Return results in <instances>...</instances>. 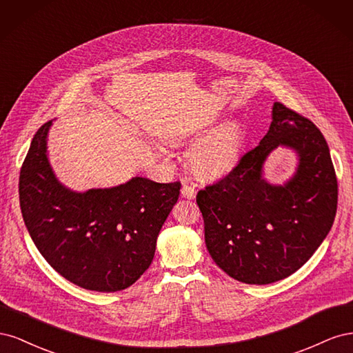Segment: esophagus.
Here are the masks:
<instances>
[{
	"instance_id": "1",
	"label": "esophagus",
	"mask_w": 353,
	"mask_h": 353,
	"mask_svg": "<svg viewBox=\"0 0 353 353\" xmlns=\"http://www.w3.org/2000/svg\"><path fill=\"white\" fill-rule=\"evenodd\" d=\"M181 196L184 199H194L196 196V188L193 185H190L188 183H183V187H181Z\"/></svg>"
}]
</instances>
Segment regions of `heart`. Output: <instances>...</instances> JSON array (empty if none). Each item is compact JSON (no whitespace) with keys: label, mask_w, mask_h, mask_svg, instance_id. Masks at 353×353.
Wrapping results in <instances>:
<instances>
[{"label":"heart","mask_w":353,"mask_h":353,"mask_svg":"<svg viewBox=\"0 0 353 353\" xmlns=\"http://www.w3.org/2000/svg\"><path fill=\"white\" fill-rule=\"evenodd\" d=\"M244 144L245 131L243 125L230 122L191 148V168L200 176H221L236 166L243 154Z\"/></svg>","instance_id":"heart-1"}]
</instances>
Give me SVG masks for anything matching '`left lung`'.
<instances>
[{
    "mask_svg": "<svg viewBox=\"0 0 353 353\" xmlns=\"http://www.w3.org/2000/svg\"><path fill=\"white\" fill-rule=\"evenodd\" d=\"M298 154L295 175L283 186L263 178L276 146ZM212 259L234 280L271 284L296 272L324 241L337 210V178L321 131L281 103L259 145L228 175L196 197Z\"/></svg>",
    "mask_w": 353,
    "mask_h": 353,
    "instance_id": "1",
    "label": "left lung"
}]
</instances>
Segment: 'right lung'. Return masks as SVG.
<instances>
[{"mask_svg": "<svg viewBox=\"0 0 353 353\" xmlns=\"http://www.w3.org/2000/svg\"><path fill=\"white\" fill-rule=\"evenodd\" d=\"M51 125L48 121L37 131L20 169V209L29 236L70 283L92 292L123 290L150 266L181 184L135 176L112 188L72 191L50 165Z\"/></svg>", "mask_w": 353, "mask_h": 353, "instance_id": "obj_1", "label": "right lung"}]
</instances>
